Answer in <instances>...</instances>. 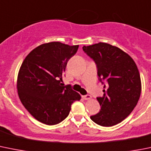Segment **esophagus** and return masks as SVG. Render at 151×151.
Listing matches in <instances>:
<instances>
[{
    "mask_svg": "<svg viewBox=\"0 0 151 151\" xmlns=\"http://www.w3.org/2000/svg\"><path fill=\"white\" fill-rule=\"evenodd\" d=\"M83 98L84 100H90L91 98V96L89 95H83Z\"/></svg>",
    "mask_w": 151,
    "mask_h": 151,
    "instance_id": "1",
    "label": "esophagus"
}]
</instances>
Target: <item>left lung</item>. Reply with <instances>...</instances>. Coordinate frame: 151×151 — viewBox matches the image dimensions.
Wrapping results in <instances>:
<instances>
[{
    "label": "left lung",
    "instance_id": "1",
    "mask_svg": "<svg viewBox=\"0 0 151 151\" xmlns=\"http://www.w3.org/2000/svg\"><path fill=\"white\" fill-rule=\"evenodd\" d=\"M83 50L95 61L99 80L106 83L103 97L97 98L101 110L90 118L101 126H114L131 113L140 98L137 65L127 53L109 44L99 42L83 46Z\"/></svg>",
    "mask_w": 151,
    "mask_h": 151
}]
</instances>
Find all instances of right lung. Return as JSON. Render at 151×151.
<instances>
[{
    "instance_id": "add662e5",
    "label": "right lung",
    "mask_w": 151,
    "mask_h": 151,
    "mask_svg": "<svg viewBox=\"0 0 151 151\" xmlns=\"http://www.w3.org/2000/svg\"><path fill=\"white\" fill-rule=\"evenodd\" d=\"M78 47L60 42L42 44L26 56L19 69L17 89L21 102L32 116L45 124L63 122L71 104L81 99L71 86L60 83L68 61Z\"/></svg>"
}]
</instances>
